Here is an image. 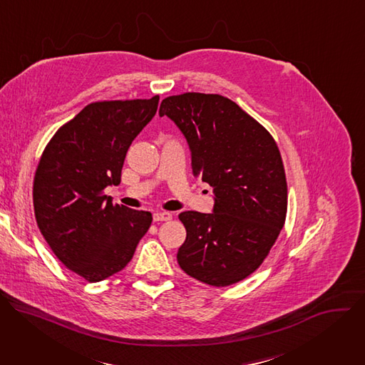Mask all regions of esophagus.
Returning <instances> with one entry per match:
<instances>
[{
  "label": "esophagus",
  "instance_id": "obj_1",
  "mask_svg": "<svg viewBox=\"0 0 365 365\" xmlns=\"http://www.w3.org/2000/svg\"><path fill=\"white\" fill-rule=\"evenodd\" d=\"M154 221H170L172 220V214L170 212H165V211H159L153 215Z\"/></svg>",
  "mask_w": 365,
  "mask_h": 365
}]
</instances>
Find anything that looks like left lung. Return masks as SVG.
<instances>
[{
    "label": "left lung",
    "instance_id": "8db88e82",
    "mask_svg": "<svg viewBox=\"0 0 365 365\" xmlns=\"http://www.w3.org/2000/svg\"><path fill=\"white\" fill-rule=\"evenodd\" d=\"M160 117L180 128L192 151V172L214 187L212 214L186 211V240L178 263L215 287L254 273L274 245L287 212V182L273 135L218 93L186 92L162 101Z\"/></svg>",
    "mask_w": 365,
    "mask_h": 365
}]
</instances>
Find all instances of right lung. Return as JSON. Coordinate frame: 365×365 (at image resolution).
Instances as JSON below:
<instances>
[{"label": "right lung", "instance_id": "1", "mask_svg": "<svg viewBox=\"0 0 365 365\" xmlns=\"http://www.w3.org/2000/svg\"><path fill=\"white\" fill-rule=\"evenodd\" d=\"M158 106L159 95L92 102L43 150L33 182L37 227L61 262L86 282L121 272L151 225L150 212L114 205L103 189L120 185L127 150Z\"/></svg>", "mask_w": 365, "mask_h": 365}]
</instances>
